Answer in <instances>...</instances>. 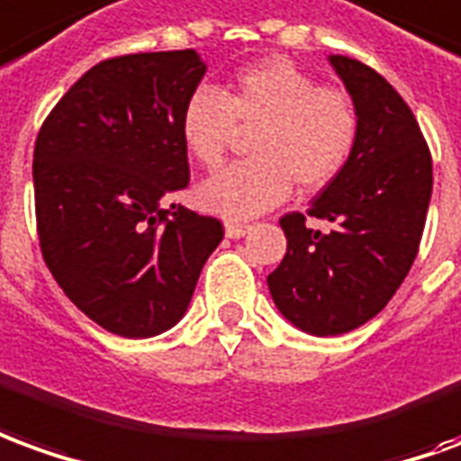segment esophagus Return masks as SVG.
I'll return each instance as SVG.
<instances>
[{
  "instance_id": "34e87169",
  "label": "esophagus",
  "mask_w": 461,
  "mask_h": 461,
  "mask_svg": "<svg viewBox=\"0 0 461 461\" xmlns=\"http://www.w3.org/2000/svg\"><path fill=\"white\" fill-rule=\"evenodd\" d=\"M248 233V225L243 223H225V236L228 238H243Z\"/></svg>"
}]
</instances>
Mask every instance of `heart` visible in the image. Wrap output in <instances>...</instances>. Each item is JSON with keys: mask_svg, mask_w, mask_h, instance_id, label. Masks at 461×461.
I'll return each instance as SVG.
<instances>
[{"mask_svg": "<svg viewBox=\"0 0 461 461\" xmlns=\"http://www.w3.org/2000/svg\"><path fill=\"white\" fill-rule=\"evenodd\" d=\"M257 131L250 161L228 166L198 188V203L228 221H248L280 205L298 184L318 191L350 161L360 116L340 89L318 86L288 59L243 67L223 94L198 86L181 111V141L205 168L221 166L238 129Z\"/></svg>", "mask_w": 461, "mask_h": 461, "instance_id": "heart-1", "label": "heart"}]
</instances>
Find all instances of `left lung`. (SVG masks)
<instances>
[{"mask_svg":"<svg viewBox=\"0 0 461 461\" xmlns=\"http://www.w3.org/2000/svg\"><path fill=\"white\" fill-rule=\"evenodd\" d=\"M330 64L360 116L350 161L308 208L333 230L283 215L288 253L267 276L277 310L318 338L360 328L393 300L417 258L432 195V156L412 109L357 59L332 54Z\"/></svg>","mask_w":461,"mask_h":461,"instance_id":"1","label":"left lung"}]
</instances>
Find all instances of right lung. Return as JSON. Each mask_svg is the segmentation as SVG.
Segmentation results:
<instances>
[{"instance_id":"1","label":"right lung","mask_w":461,"mask_h":461,"mask_svg":"<svg viewBox=\"0 0 461 461\" xmlns=\"http://www.w3.org/2000/svg\"><path fill=\"white\" fill-rule=\"evenodd\" d=\"M194 49L91 67L41 123L34 205L44 263L77 308L121 338L185 315L218 218L166 203L188 185L181 111L203 79Z\"/></svg>"}]
</instances>
